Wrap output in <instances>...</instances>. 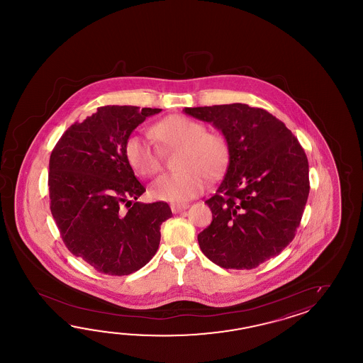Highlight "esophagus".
<instances>
[{"label": "esophagus", "instance_id": "1", "mask_svg": "<svg viewBox=\"0 0 363 363\" xmlns=\"http://www.w3.org/2000/svg\"><path fill=\"white\" fill-rule=\"evenodd\" d=\"M186 208H188L186 203H172V205H171V210H172L174 214H178V213L183 211V210H185Z\"/></svg>", "mask_w": 363, "mask_h": 363}]
</instances>
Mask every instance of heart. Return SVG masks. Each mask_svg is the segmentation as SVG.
<instances>
[{
    "mask_svg": "<svg viewBox=\"0 0 363 363\" xmlns=\"http://www.w3.org/2000/svg\"><path fill=\"white\" fill-rule=\"evenodd\" d=\"M152 136L163 150L179 149L175 174H164L150 185L157 200L182 203L203 192L208 177H222L231 161V145L223 133L206 131L203 124L183 116H171L152 127ZM125 158L140 177L150 178L161 170L160 150L149 141L132 135L124 147Z\"/></svg>",
    "mask_w": 363,
    "mask_h": 363,
    "instance_id": "b5f03b06",
    "label": "heart"
}]
</instances>
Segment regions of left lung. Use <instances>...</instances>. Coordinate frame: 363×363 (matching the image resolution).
<instances>
[{
    "mask_svg": "<svg viewBox=\"0 0 363 363\" xmlns=\"http://www.w3.org/2000/svg\"><path fill=\"white\" fill-rule=\"evenodd\" d=\"M211 122L231 145V161L213 213L199 233L202 253L223 269L252 270L294 239L308 202V162L297 138L277 116L247 104L185 108Z\"/></svg>",
    "mask_w": 363,
    "mask_h": 363,
    "instance_id": "obj_1",
    "label": "left lung"
}]
</instances>
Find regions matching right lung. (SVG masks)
I'll list each match as a JSON object with an SVG mask.
<instances>
[{
	"instance_id": "1",
	"label": "right lung",
	"mask_w": 363,
	"mask_h": 363,
	"mask_svg": "<svg viewBox=\"0 0 363 363\" xmlns=\"http://www.w3.org/2000/svg\"><path fill=\"white\" fill-rule=\"evenodd\" d=\"M161 108L108 105L71 124L49 160L50 211L66 247L106 275H130L157 253L167 202L140 203L145 192L124 147Z\"/></svg>"
}]
</instances>
